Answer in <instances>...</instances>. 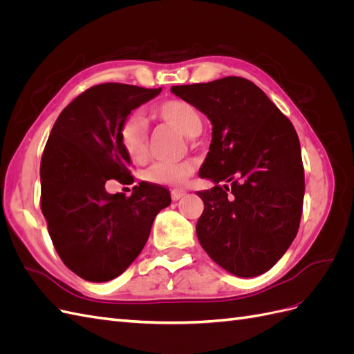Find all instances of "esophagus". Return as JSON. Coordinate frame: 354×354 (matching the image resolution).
<instances>
[{"label":"esophagus","instance_id":"obj_1","mask_svg":"<svg viewBox=\"0 0 354 354\" xmlns=\"http://www.w3.org/2000/svg\"><path fill=\"white\" fill-rule=\"evenodd\" d=\"M186 195V192L185 190H173L171 192V198H173V201H178V199H181Z\"/></svg>","mask_w":354,"mask_h":354}]
</instances>
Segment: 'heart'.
<instances>
[{
  "label": "heart",
  "mask_w": 354,
  "mask_h": 354,
  "mask_svg": "<svg viewBox=\"0 0 354 354\" xmlns=\"http://www.w3.org/2000/svg\"><path fill=\"white\" fill-rule=\"evenodd\" d=\"M156 120L185 134L196 137L202 131V116L194 104L185 100H167L152 111ZM120 145L133 162H143L149 152V125L140 113H133L120 128ZM195 168L187 160L183 162H156L146 169L145 178L159 186H183L194 176Z\"/></svg>",
  "instance_id": "b5f03b06"
}]
</instances>
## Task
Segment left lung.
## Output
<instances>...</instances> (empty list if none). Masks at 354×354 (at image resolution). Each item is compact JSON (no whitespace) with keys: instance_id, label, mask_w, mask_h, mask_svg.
<instances>
[{"instance_id":"left-lung-1","label":"left lung","mask_w":354,"mask_h":354,"mask_svg":"<svg viewBox=\"0 0 354 354\" xmlns=\"http://www.w3.org/2000/svg\"><path fill=\"white\" fill-rule=\"evenodd\" d=\"M171 91L212 124L199 176L216 186L198 192L199 243L234 276L267 272L292 243L301 220L304 168L294 125L241 77L174 85Z\"/></svg>"}]
</instances>
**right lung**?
Listing matches in <instances>:
<instances>
[{"label": "right lung", "mask_w": 354, "mask_h": 354, "mask_svg": "<svg viewBox=\"0 0 354 354\" xmlns=\"http://www.w3.org/2000/svg\"><path fill=\"white\" fill-rule=\"evenodd\" d=\"M162 88L106 82L73 99L56 120L41 158V211L68 269L108 282L142 252L156 214L171 203L165 187L142 181L131 196L111 195L108 180L130 178L120 128Z\"/></svg>", "instance_id": "add662e5"}]
</instances>
